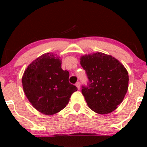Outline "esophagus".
Masks as SVG:
<instances>
[{"label": "esophagus", "mask_w": 147, "mask_h": 147, "mask_svg": "<svg viewBox=\"0 0 147 147\" xmlns=\"http://www.w3.org/2000/svg\"><path fill=\"white\" fill-rule=\"evenodd\" d=\"M75 86H77V88H78V89L80 88V83H79V82H77V83H76Z\"/></svg>", "instance_id": "esophagus-1"}]
</instances>
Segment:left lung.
<instances>
[{
	"label": "left lung",
	"instance_id": "1",
	"mask_svg": "<svg viewBox=\"0 0 147 147\" xmlns=\"http://www.w3.org/2000/svg\"><path fill=\"white\" fill-rule=\"evenodd\" d=\"M80 64L89 80L82 90L88 106L101 115L114 111L129 88V75L124 65L111 55L99 52L82 56Z\"/></svg>",
	"mask_w": 147,
	"mask_h": 147
}]
</instances>
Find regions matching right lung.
<instances>
[{"label": "right lung", "instance_id": "obj_1", "mask_svg": "<svg viewBox=\"0 0 147 147\" xmlns=\"http://www.w3.org/2000/svg\"><path fill=\"white\" fill-rule=\"evenodd\" d=\"M69 72L61 68V59L55 54L45 53L27 67L22 77L25 95L41 113L56 114L66 106L77 90L69 83Z\"/></svg>", "mask_w": 147, "mask_h": 147}]
</instances>
